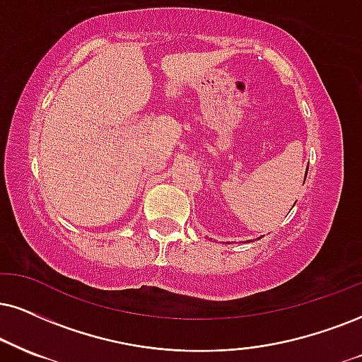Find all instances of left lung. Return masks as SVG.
Masks as SVG:
<instances>
[{
    "mask_svg": "<svg viewBox=\"0 0 362 362\" xmlns=\"http://www.w3.org/2000/svg\"><path fill=\"white\" fill-rule=\"evenodd\" d=\"M305 177H307V173H305Z\"/></svg>",
    "mask_w": 362,
    "mask_h": 362,
    "instance_id": "1",
    "label": "left lung"
}]
</instances>
